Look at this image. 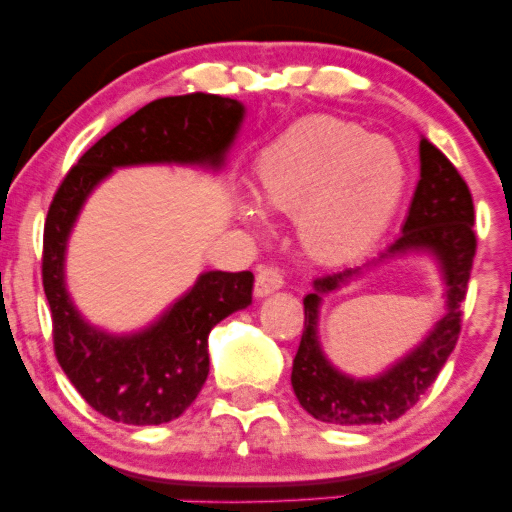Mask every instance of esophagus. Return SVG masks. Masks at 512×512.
Listing matches in <instances>:
<instances>
[{"instance_id":"esophagus-1","label":"esophagus","mask_w":512,"mask_h":512,"mask_svg":"<svg viewBox=\"0 0 512 512\" xmlns=\"http://www.w3.org/2000/svg\"><path fill=\"white\" fill-rule=\"evenodd\" d=\"M281 286H284V274H281L279 267H274V264H262V267L257 269V276H255L257 296H267V293L281 289Z\"/></svg>"}]
</instances>
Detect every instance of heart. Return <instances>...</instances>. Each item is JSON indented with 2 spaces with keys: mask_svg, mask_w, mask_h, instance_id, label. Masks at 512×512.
<instances>
[{
  "mask_svg": "<svg viewBox=\"0 0 512 512\" xmlns=\"http://www.w3.org/2000/svg\"><path fill=\"white\" fill-rule=\"evenodd\" d=\"M257 178L264 204L301 211L303 240L327 257L349 255L380 236L404 190L395 146L334 117L289 129L264 151ZM245 214L257 219V211Z\"/></svg>",
  "mask_w": 512,
  "mask_h": 512,
  "instance_id": "heart-1",
  "label": "heart"
}]
</instances>
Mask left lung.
<instances>
[{
    "instance_id": "8db88e82",
    "label": "left lung",
    "mask_w": 512,
    "mask_h": 512,
    "mask_svg": "<svg viewBox=\"0 0 512 512\" xmlns=\"http://www.w3.org/2000/svg\"><path fill=\"white\" fill-rule=\"evenodd\" d=\"M421 180L411 199L402 233L387 248V257L407 252H431L448 284V313L411 354L373 380H354L339 373L317 342V308L322 296L337 291L361 272L344 269L315 279V291L303 298V337L293 358L291 385L301 407L315 419L339 426H370L395 421L419 402L436 383L440 368L455 349L462 330V301L477 255L474 204L467 182L428 139H421Z\"/></svg>"
}]
</instances>
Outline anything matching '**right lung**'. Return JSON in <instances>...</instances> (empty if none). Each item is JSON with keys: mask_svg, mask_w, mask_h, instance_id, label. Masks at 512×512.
<instances>
[{"mask_svg": "<svg viewBox=\"0 0 512 512\" xmlns=\"http://www.w3.org/2000/svg\"><path fill=\"white\" fill-rule=\"evenodd\" d=\"M245 108L190 93L144 105L98 139L57 187L43 231V289L55 356L79 395L105 419L158 426L195 402L209 375L207 339L223 317L252 303V272H207L149 330L113 337L84 322L64 289V250L81 204L117 166L199 163L219 168Z\"/></svg>", "mask_w": 512, "mask_h": 512, "instance_id": "obj_1", "label": "right lung"}]
</instances>
